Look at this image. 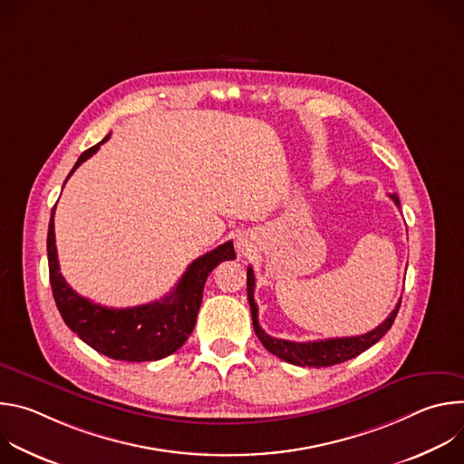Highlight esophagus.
I'll return each instance as SVG.
<instances>
[{
  "instance_id": "34e87169",
  "label": "esophagus",
  "mask_w": 464,
  "mask_h": 464,
  "mask_svg": "<svg viewBox=\"0 0 464 464\" xmlns=\"http://www.w3.org/2000/svg\"><path fill=\"white\" fill-rule=\"evenodd\" d=\"M237 247H238V251H240L242 255H247V251H251L249 242L244 240V238H238V240H237Z\"/></svg>"
}]
</instances>
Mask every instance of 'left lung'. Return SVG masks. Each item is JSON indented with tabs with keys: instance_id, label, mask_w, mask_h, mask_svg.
Instances as JSON below:
<instances>
[{
	"instance_id": "8db88e82",
	"label": "left lung",
	"mask_w": 464,
	"mask_h": 464,
	"mask_svg": "<svg viewBox=\"0 0 464 464\" xmlns=\"http://www.w3.org/2000/svg\"><path fill=\"white\" fill-rule=\"evenodd\" d=\"M391 200L401 208V200L396 194H389ZM253 292H255V276L251 266L247 268V301H249V308H251V319H253V328L255 334L260 340V343L266 347L272 354H276L277 358L292 363V365H301V367H330L336 363H343L351 358H356L358 354H362L363 351H367L369 347H372L376 342H380V338L385 336L387 330L391 328L396 314H399L401 308V301L396 303L394 310L389 314V317L378 324L374 330L362 336H351V338H333V340H323V342H288V340H277L268 336L258 324V308L256 303L253 299Z\"/></svg>"
}]
</instances>
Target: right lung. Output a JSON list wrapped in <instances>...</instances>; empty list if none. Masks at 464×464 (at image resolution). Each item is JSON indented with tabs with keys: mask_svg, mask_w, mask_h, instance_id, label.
Masks as SVG:
<instances>
[{
	"mask_svg": "<svg viewBox=\"0 0 464 464\" xmlns=\"http://www.w3.org/2000/svg\"><path fill=\"white\" fill-rule=\"evenodd\" d=\"M108 140L110 134L95 147L82 152L68 178ZM235 256V247L229 240L192 260L176 288L161 301L131 308H108L79 295L62 277L54 246V208L51 211L47 258L56 308L63 323L84 343L113 360L156 362L176 353L187 342L196 324L209 274L222 260H233Z\"/></svg>",
	"mask_w": 464,
	"mask_h": 464,
	"instance_id": "add662e5",
	"label": "right lung"
}]
</instances>
